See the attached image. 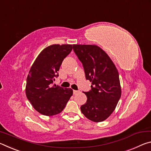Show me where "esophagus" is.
<instances>
[{
	"instance_id": "obj_1",
	"label": "esophagus",
	"mask_w": 151,
	"mask_h": 151,
	"mask_svg": "<svg viewBox=\"0 0 151 151\" xmlns=\"http://www.w3.org/2000/svg\"><path fill=\"white\" fill-rule=\"evenodd\" d=\"M79 91H78V90H73V95H76V94H78V93H79Z\"/></svg>"
}]
</instances>
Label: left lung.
<instances>
[{
  "label": "left lung",
  "mask_w": 151,
  "mask_h": 151,
  "mask_svg": "<svg viewBox=\"0 0 151 151\" xmlns=\"http://www.w3.org/2000/svg\"><path fill=\"white\" fill-rule=\"evenodd\" d=\"M73 49L82 63L86 80L92 82L90 91L83 92L87 102L81 106V112L96 122L110 116L121 96L119 74L112 59L96 45H73Z\"/></svg>",
  "instance_id": "obj_1"
}]
</instances>
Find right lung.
<instances>
[{"label":"right lung","mask_w":151,"mask_h":151,"mask_svg":"<svg viewBox=\"0 0 151 151\" xmlns=\"http://www.w3.org/2000/svg\"><path fill=\"white\" fill-rule=\"evenodd\" d=\"M72 45H51L36 58L27 78V98L38 112L45 116L60 113L73 95L71 88L53 85L61 64L72 50Z\"/></svg>","instance_id":"obj_1"}]
</instances>
